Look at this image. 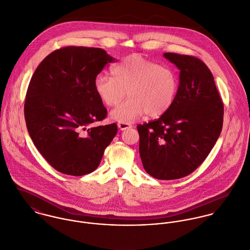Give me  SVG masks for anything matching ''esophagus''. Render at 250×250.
I'll list each match as a JSON object with an SVG mask.
<instances>
[{"label": "esophagus", "mask_w": 250, "mask_h": 250, "mask_svg": "<svg viewBox=\"0 0 250 250\" xmlns=\"http://www.w3.org/2000/svg\"><path fill=\"white\" fill-rule=\"evenodd\" d=\"M117 126H118V128H119L121 131H124V130H127V129L132 128V125H130V124H128V123H118Z\"/></svg>", "instance_id": "esophagus-1"}]
</instances>
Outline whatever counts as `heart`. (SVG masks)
Wrapping results in <instances>:
<instances>
[{
  "mask_svg": "<svg viewBox=\"0 0 250 250\" xmlns=\"http://www.w3.org/2000/svg\"><path fill=\"white\" fill-rule=\"evenodd\" d=\"M111 76L100 74L94 81V90L107 107L117 106L111 119L129 123L147 113L150 117L165 114L174 103L178 78L173 69L135 54L126 57L111 68Z\"/></svg>",
  "mask_w": 250,
  "mask_h": 250,
  "instance_id": "1",
  "label": "heart"
}]
</instances>
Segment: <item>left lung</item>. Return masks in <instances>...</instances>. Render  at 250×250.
Segmentation results:
<instances>
[{
    "label": "left lung",
    "instance_id": "obj_1",
    "mask_svg": "<svg viewBox=\"0 0 250 250\" xmlns=\"http://www.w3.org/2000/svg\"><path fill=\"white\" fill-rule=\"evenodd\" d=\"M180 70L177 94L160 118L138 126L140 155L152 177L174 180L190 174L207 158L223 124V103L213 74L197 58L165 53Z\"/></svg>",
    "mask_w": 250,
    "mask_h": 250
}]
</instances>
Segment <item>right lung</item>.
Returning a JSON list of instances; mask_svg holds the SVG:
<instances>
[{"label":"right lung","mask_w":250,"mask_h":250,"mask_svg":"<svg viewBox=\"0 0 250 250\" xmlns=\"http://www.w3.org/2000/svg\"><path fill=\"white\" fill-rule=\"evenodd\" d=\"M114 60L101 48L68 46L48 55L31 79L24 107L28 132L62 173L82 176L95 170L117 133L115 123L90 127L107 116L94 81Z\"/></svg>","instance_id":"1"}]
</instances>
